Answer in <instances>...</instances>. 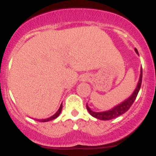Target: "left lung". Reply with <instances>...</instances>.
Masks as SVG:
<instances>
[{
	"label": "left lung",
	"mask_w": 156,
	"mask_h": 156,
	"mask_svg": "<svg viewBox=\"0 0 156 156\" xmlns=\"http://www.w3.org/2000/svg\"><path fill=\"white\" fill-rule=\"evenodd\" d=\"M134 50L135 52L138 55V51H137V49L135 48ZM141 82H142V68L140 69V77H139V80L138 83H137V87L135 88V90L133 92V94L127 99H126L122 102H121L120 104L117 105L113 107L112 109L108 110V111L94 112L90 109V107L87 105V109L89 112V113L93 117L96 118V119H101V120H109V119H115L116 117L119 116V115H122V114H124L130 108V106L133 105L135 99L137 98V94H138L139 90H140V86H141Z\"/></svg>",
	"instance_id": "1"
}]
</instances>
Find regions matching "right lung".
Masks as SVG:
<instances>
[{
	"mask_svg": "<svg viewBox=\"0 0 156 156\" xmlns=\"http://www.w3.org/2000/svg\"><path fill=\"white\" fill-rule=\"evenodd\" d=\"M62 104H61V105H60V107H59L58 110L56 112V113H55L53 115H51V117H49V118H47V119H35L37 121H39V122H48V121H51V120H53V119H56V118H57V117L60 115V113H61V112H62Z\"/></svg>",
	"mask_w": 156,
	"mask_h": 156,
	"instance_id": "add662e5",
	"label": "right lung"
}]
</instances>
